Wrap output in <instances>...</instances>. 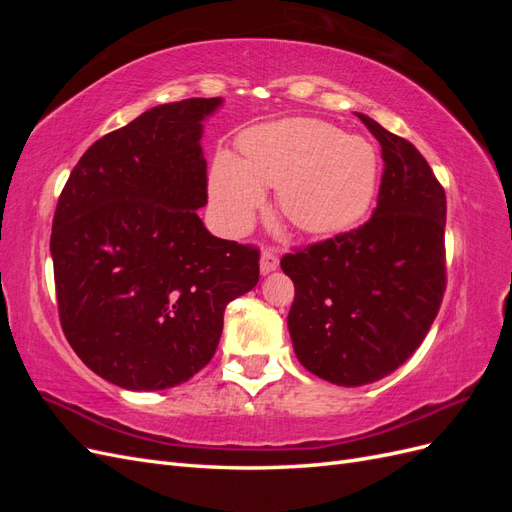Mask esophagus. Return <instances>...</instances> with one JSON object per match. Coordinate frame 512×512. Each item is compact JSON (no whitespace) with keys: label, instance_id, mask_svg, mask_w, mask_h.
<instances>
[{"label":"esophagus","instance_id":"1","mask_svg":"<svg viewBox=\"0 0 512 512\" xmlns=\"http://www.w3.org/2000/svg\"><path fill=\"white\" fill-rule=\"evenodd\" d=\"M277 265H280V258H277L271 250L262 252V256H260V273H262V275H267V273L275 271Z\"/></svg>","mask_w":512,"mask_h":512}]
</instances>
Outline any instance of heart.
Segmentation results:
<instances>
[{"instance_id": "b5f03b06", "label": "heart", "mask_w": 512, "mask_h": 512, "mask_svg": "<svg viewBox=\"0 0 512 512\" xmlns=\"http://www.w3.org/2000/svg\"><path fill=\"white\" fill-rule=\"evenodd\" d=\"M376 147L318 119H282L241 138V162L220 153L211 203L224 228L239 230L277 188L284 218L307 235H335L359 222L378 188Z\"/></svg>"}]
</instances>
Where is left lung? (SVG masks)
<instances>
[{"mask_svg": "<svg viewBox=\"0 0 512 512\" xmlns=\"http://www.w3.org/2000/svg\"><path fill=\"white\" fill-rule=\"evenodd\" d=\"M382 147L374 215L350 232L282 258L294 284L288 331L314 376L363 386L423 344L446 290V196L406 138L356 113Z\"/></svg>", "mask_w": 512, "mask_h": 512, "instance_id": "left-lung-1", "label": "left lung"}]
</instances>
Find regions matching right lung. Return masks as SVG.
<instances>
[{"mask_svg": "<svg viewBox=\"0 0 512 512\" xmlns=\"http://www.w3.org/2000/svg\"><path fill=\"white\" fill-rule=\"evenodd\" d=\"M222 98L153 106L74 166L53 218L61 329L128 391L188 382L220 344L226 305L258 284L254 245L213 237L203 121Z\"/></svg>", "mask_w": 512, "mask_h": 512, "instance_id": "obj_1", "label": "right lung"}]
</instances>
